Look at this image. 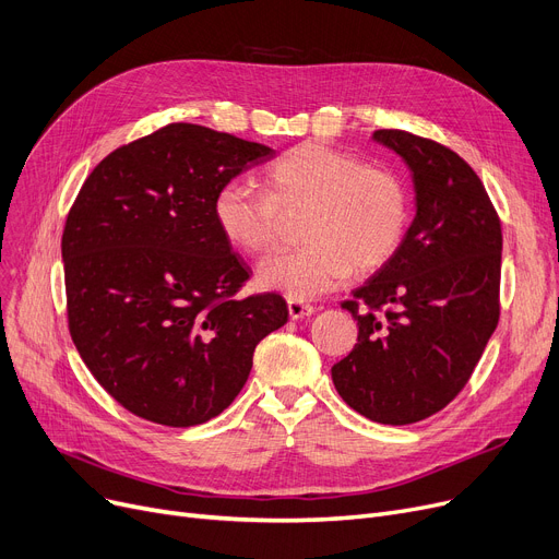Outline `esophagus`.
I'll list each match as a JSON object with an SVG mask.
<instances>
[{
    "mask_svg": "<svg viewBox=\"0 0 559 559\" xmlns=\"http://www.w3.org/2000/svg\"><path fill=\"white\" fill-rule=\"evenodd\" d=\"M288 318L290 321H300V318H307L313 313V307L302 302V300H288Z\"/></svg>",
    "mask_w": 559,
    "mask_h": 559,
    "instance_id": "esophagus-1",
    "label": "esophagus"
}]
</instances>
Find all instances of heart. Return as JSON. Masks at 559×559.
I'll use <instances>...</instances> for the list:
<instances>
[{
  "label": "heart",
  "mask_w": 559,
  "mask_h": 559,
  "mask_svg": "<svg viewBox=\"0 0 559 559\" xmlns=\"http://www.w3.org/2000/svg\"><path fill=\"white\" fill-rule=\"evenodd\" d=\"M271 193L246 179L221 186L214 216L229 243L259 254L277 246L282 209L309 206V243L265 257L257 280L290 300H309L343 286L357 271L384 265L403 241L409 200L403 179L366 166L353 152L302 143L269 170Z\"/></svg>",
  "instance_id": "obj_1"
}]
</instances>
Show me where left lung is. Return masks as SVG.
<instances>
[{
    "mask_svg": "<svg viewBox=\"0 0 559 559\" xmlns=\"http://www.w3.org/2000/svg\"><path fill=\"white\" fill-rule=\"evenodd\" d=\"M373 141L409 168L414 221L343 302L359 336L332 380L361 416L407 425L453 401L485 353L498 325L502 234L480 177L453 150L401 129H378Z\"/></svg>",
    "mask_w": 559,
    "mask_h": 559,
    "instance_id": "8db88e82",
    "label": "left lung"
}]
</instances>
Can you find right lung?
Listing matches in <instances>:
<instances>
[{"instance_id":"add662e5","label":"right lung","mask_w":559,"mask_h":559,"mask_svg":"<svg viewBox=\"0 0 559 559\" xmlns=\"http://www.w3.org/2000/svg\"><path fill=\"white\" fill-rule=\"evenodd\" d=\"M275 150L175 122L88 175L63 231L70 334L95 380L145 420L193 428L231 405L277 294L236 300L250 269L221 231V186Z\"/></svg>"}]
</instances>
